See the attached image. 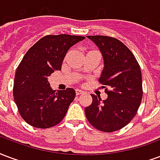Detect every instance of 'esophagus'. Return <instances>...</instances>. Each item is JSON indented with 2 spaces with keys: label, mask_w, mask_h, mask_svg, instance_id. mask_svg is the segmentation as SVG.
Returning <instances> with one entry per match:
<instances>
[{
  "label": "esophagus",
  "mask_w": 160,
  "mask_h": 160,
  "mask_svg": "<svg viewBox=\"0 0 160 160\" xmlns=\"http://www.w3.org/2000/svg\"><path fill=\"white\" fill-rule=\"evenodd\" d=\"M82 93H83V91L81 90V89H76V94H77V95H80V94H82Z\"/></svg>",
  "instance_id": "1"
}]
</instances>
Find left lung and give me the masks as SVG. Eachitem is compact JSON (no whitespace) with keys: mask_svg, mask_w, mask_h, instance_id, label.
Segmentation results:
<instances>
[{"mask_svg":"<svg viewBox=\"0 0 160 160\" xmlns=\"http://www.w3.org/2000/svg\"><path fill=\"white\" fill-rule=\"evenodd\" d=\"M101 50L104 70L99 78L108 97L91 94L92 104L85 108L87 119L98 130L113 132L136 116L142 99V78L139 63L121 41L107 36H88Z\"/></svg>","mask_w":160,"mask_h":160,"instance_id":"8db88e82","label":"left lung"}]
</instances>
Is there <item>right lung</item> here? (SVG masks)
<instances>
[{"label":"right lung","instance_id":"obj_1","mask_svg":"<svg viewBox=\"0 0 160 160\" xmlns=\"http://www.w3.org/2000/svg\"><path fill=\"white\" fill-rule=\"evenodd\" d=\"M85 37L72 35H48L28 50L16 70L13 97L22 118L31 126L48 129L60 123L76 93L67 88L55 93L48 78L61 70L70 48Z\"/></svg>","mask_w":160,"mask_h":160}]
</instances>
